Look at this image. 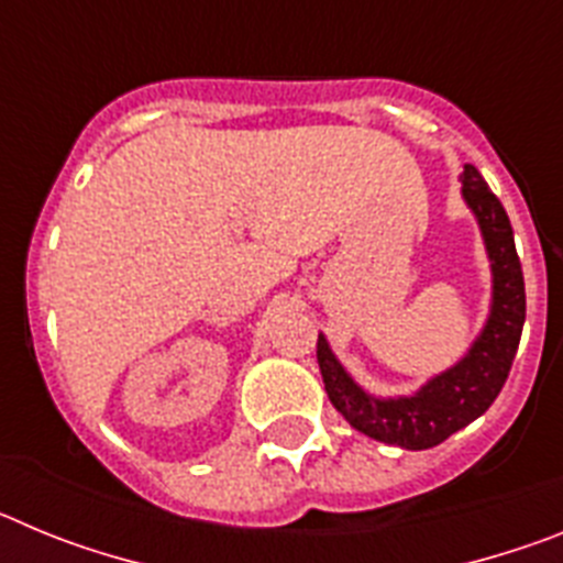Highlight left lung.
Segmentation results:
<instances>
[{"mask_svg":"<svg viewBox=\"0 0 563 563\" xmlns=\"http://www.w3.org/2000/svg\"><path fill=\"white\" fill-rule=\"evenodd\" d=\"M460 180L462 200L479 222L494 273L490 312L467 355L431 377L415 395L375 397L352 380L327 338L318 335V366L324 389L343 420L372 440L409 451L434 449L490 409L510 375L525 327V276L510 220L476 166H465Z\"/></svg>","mask_w":563,"mask_h":563,"instance_id":"left-lung-1","label":"left lung"}]
</instances>
